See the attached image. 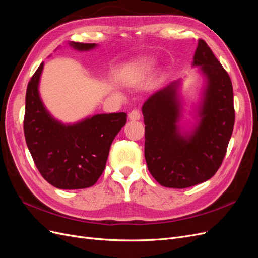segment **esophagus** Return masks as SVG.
<instances>
[{
  "label": "esophagus",
  "instance_id": "1",
  "mask_svg": "<svg viewBox=\"0 0 258 258\" xmlns=\"http://www.w3.org/2000/svg\"><path fill=\"white\" fill-rule=\"evenodd\" d=\"M141 118V113L138 110H134L129 113V119L130 120H139Z\"/></svg>",
  "mask_w": 258,
  "mask_h": 258
}]
</instances>
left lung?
Segmentation results:
<instances>
[{
	"instance_id": "8db88e82",
	"label": "left lung",
	"mask_w": 258,
	"mask_h": 258,
	"mask_svg": "<svg viewBox=\"0 0 258 258\" xmlns=\"http://www.w3.org/2000/svg\"><path fill=\"white\" fill-rule=\"evenodd\" d=\"M194 66L207 79L200 121L190 135L177 126V82L148 98L142 113L145 123V160L153 177L170 188L204 183L220 169L235 124L230 77L204 40H198Z\"/></svg>"
}]
</instances>
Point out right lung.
Segmentation results:
<instances>
[{
    "mask_svg": "<svg viewBox=\"0 0 258 258\" xmlns=\"http://www.w3.org/2000/svg\"><path fill=\"white\" fill-rule=\"evenodd\" d=\"M77 50L96 44L71 42ZM44 63L31 77L26 92L23 130L29 151L42 176L60 189H82L95 185L103 173L110 147L127 121L126 113L98 114L66 124L50 116L38 93Z\"/></svg>",
    "mask_w": 258,
    "mask_h": 258,
    "instance_id": "right-lung-1",
    "label": "right lung"
}]
</instances>
